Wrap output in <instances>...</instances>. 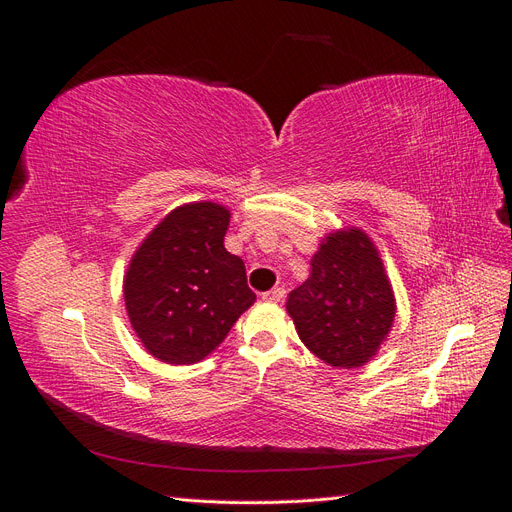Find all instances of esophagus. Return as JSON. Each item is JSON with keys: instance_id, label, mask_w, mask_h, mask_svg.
<instances>
[{"instance_id": "obj_1", "label": "esophagus", "mask_w": 512, "mask_h": 512, "mask_svg": "<svg viewBox=\"0 0 512 512\" xmlns=\"http://www.w3.org/2000/svg\"><path fill=\"white\" fill-rule=\"evenodd\" d=\"M284 294H286L284 288H271V290H267V292H262V301H267V303H280V301L284 299Z\"/></svg>"}]
</instances>
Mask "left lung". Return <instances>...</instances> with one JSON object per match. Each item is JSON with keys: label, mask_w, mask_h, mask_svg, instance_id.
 <instances>
[{"label": "left lung", "mask_w": 512, "mask_h": 512, "mask_svg": "<svg viewBox=\"0 0 512 512\" xmlns=\"http://www.w3.org/2000/svg\"><path fill=\"white\" fill-rule=\"evenodd\" d=\"M286 309L301 342L331 367H361L395 320V297L376 245L359 228L331 232Z\"/></svg>", "instance_id": "left-lung-1"}]
</instances>
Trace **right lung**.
<instances>
[{"mask_svg": "<svg viewBox=\"0 0 512 512\" xmlns=\"http://www.w3.org/2000/svg\"><path fill=\"white\" fill-rule=\"evenodd\" d=\"M230 211L190 203L170 211L123 277L132 329L149 354L170 365L203 361L256 301L243 260L226 252Z\"/></svg>", "mask_w": 512, "mask_h": 512, "instance_id": "obj_1", "label": "right lung"}]
</instances>
